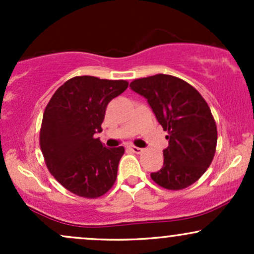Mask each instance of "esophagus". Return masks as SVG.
<instances>
[{"mask_svg": "<svg viewBox=\"0 0 254 254\" xmlns=\"http://www.w3.org/2000/svg\"><path fill=\"white\" fill-rule=\"evenodd\" d=\"M129 149L132 151V153H135V154H139V153H142V151H143V149H142V148L136 147V145H129Z\"/></svg>", "mask_w": 254, "mask_h": 254, "instance_id": "34e87169", "label": "esophagus"}]
</instances>
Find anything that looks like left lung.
<instances>
[{"label": "left lung", "instance_id": "1", "mask_svg": "<svg viewBox=\"0 0 254 254\" xmlns=\"http://www.w3.org/2000/svg\"><path fill=\"white\" fill-rule=\"evenodd\" d=\"M130 87L147 99L168 132L164 166L150 174L151 179L167 190H183L196 183L216 151L217 127L206 101L191 84L172 75L137 78Z\"/></svg>", "mask_w": 254, "mask_h": 254}]
</instances>
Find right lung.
<instances>
[{
	"label": "right lung",
	"instance_id": "obj_1",
	"mask_svg": "<svg viewBox=\"0 0 254 254\" xmlns=\"http://www.w3.org/2000/svg\"><path fill=\"white\" fill-rule=\"evenodd\" d=\"M124 80L75 76L46 105L39 144L49 171L66 190L84 198L106 193L117 178L123 147L106 148L100 139L107 105L127 88Z\"/></svg>",
	"mask_w": 254,
	"mask_h": 254
}]
</instances>
